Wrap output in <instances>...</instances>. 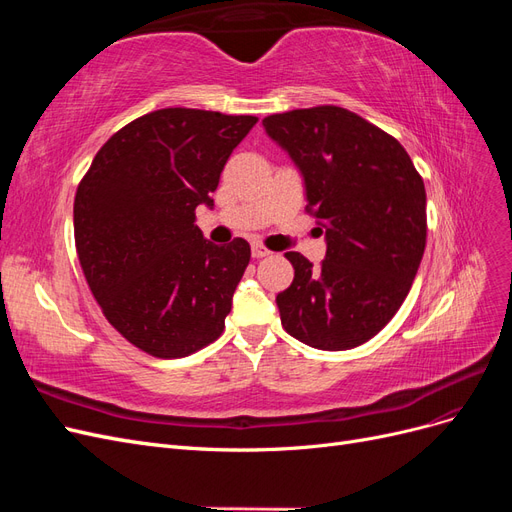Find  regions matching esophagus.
I'll return each instance as SVG.
<instances>
[{
    "label": "esophagus",
    "instance_id": "esophagus-1",
    "mask_svg": "<svg viewBox=\"0 0 512 512\" xmlns=\"http://www.w3.org/2000/svg\"><path fill=\"white\" fill-rule=\"evenodd\" d=\"M271 252L267 250V247L265 245H260V243H254L252 245V256L254 258H265V256H269Z\"/></svg>",
    "mask_w": 512,
    "mask_h": 512
}]
</instances>
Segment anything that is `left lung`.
Returning a JSON list of instances; mask_svg holds the SVG:
<instances>
[{"label": "left lung", "instance_id": "1", "mask_svg": "<svg viewBox=\"0 0 512 512\" xmlns=\"http://www.w3.org/2000/svg\"><path fill=\"white\" fill-rule=\"evenodd\" d=\"M262 126L299 168L305 209L327 239L320 267L286 254L294 280L275 299L282 327L318 350L361 346L397 314L421 265L425 183L399 141L346 108H299Z\"/></svg>", "mask_w": 512, "mask_h": 512}]
</instances>
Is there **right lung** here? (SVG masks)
<instances>
[{"instance_id": "1", "label": "right lung", "mask_w": 512, "mask_h": 512, "mask_svg": "<svg viewBox=\"0 0 512 512\" xmlns=\"http://www.w3.org/2000/svg\"><path fill=\"white\" fill-rule=\"evenodd\" d=\"M252 115L160 108L96 153L74 198V241L106 320L158 359H179L224 331L250 243L215 245L194 224L213 207L224 164Z\"/></svg>"}]
</instances>
